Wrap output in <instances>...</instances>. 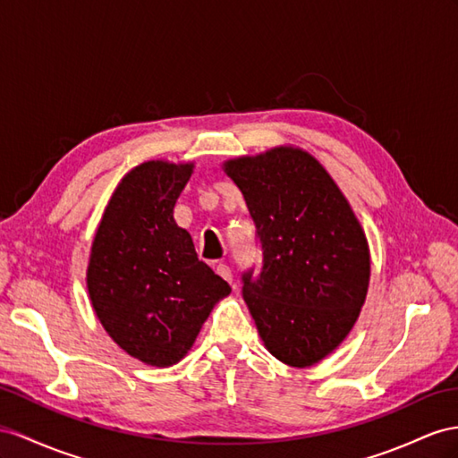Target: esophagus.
I'll use <instances>...</instances> for the list:
<instances>
[{
    "label": "esophagus",
    "instance_id": "34e87169",
    "mask_svg": "<svg viewBox=\"0 0 458 458\" xmlns=\"http://www.w3.org/2000/svg\"><path fill=\"white\" fill-rule=\"evenodd\" d=\"M216 273L226 280V283H232L233 280V275H232V268L228 267V265H225V263H218L216 265Z\"/></svg>",
    "mask_w": 458,
    "mask_h": 458
}]
</instances>
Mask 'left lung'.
<instances>
[{
  "label": "left lung",
  "instance_id": "obj_1",
  "mask_svg": "<svg viewBox=\"0 0 458 458\" xmlns=\"http://www.w3.org/2000/svg\"><path fill=\"white\" fill-rule=\"evenodd\" d=\"M257 228L263 265L242 275L267 350L292 368H310L354 327L369 286L366 233L310 152L275 147L225 162Z\"/></svg>",
  "mask_w": 458,
  "mask_h": 458
}]
</instances>
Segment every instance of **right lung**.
<instances>
[{"label":"right lung","instance_id":"obj_1","mask_svg":"<svg viewBox=\"0 0 458 458\" xmlns=\"http://www.w3.org/2000/svg\"><path fill=\"white\" fill-rule=\"evenodd\" d=\"M191 174L193 162L139 164L115 187L92 242V308L112 341L147 366L178 363L232 290L174 220Z\"/></svg>","mask_w":458,"mask_h":458}]
</instances>
